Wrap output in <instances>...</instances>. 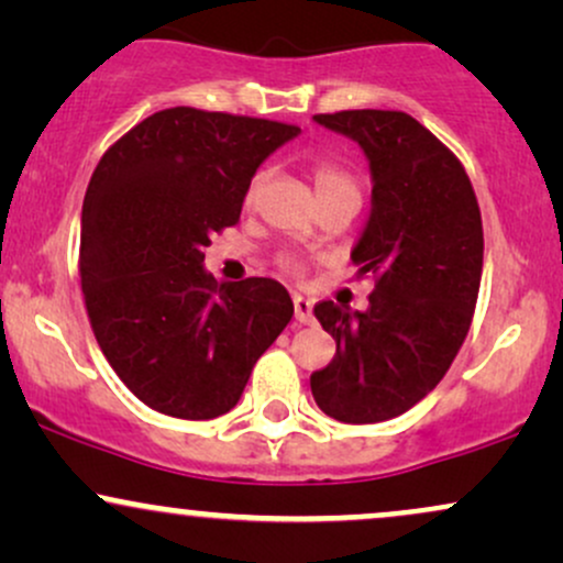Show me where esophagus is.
Listing matches in <instances>:
<instances>
[{"mask_svg": "<svg viewBox=\"0 0 563 563\" xmlns=\"http://www.w3.org/2000/svg\"><path fill=\"white\" fill-rule=\"evenodd\" d=\"M294 312H296V322H301V325H309V322H314L312 301L303 299V296H294Z\"/></svg>", "mask_w": 563, "mask_h": 563, "instance_id": "34e87169", "label": "esophagus"}]
</instances>
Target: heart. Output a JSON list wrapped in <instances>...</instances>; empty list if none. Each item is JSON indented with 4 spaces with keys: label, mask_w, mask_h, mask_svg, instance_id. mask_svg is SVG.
Segmentation results:
<instances>
[{
    "label": "heart",
    "mask_w": 563,
    "mask_h": 563,
    "mask_svg": "<svg viewBox=\"0 0 563 563\" xmlns=\"http://www.w3.org/2000/svg\"><path fill=\"white\" fill-rule=\"evenodd\" d=\"M309 172H312L314 190H318L320 198H325V196H357L360 198L357 179H354V174L349 172L346 166L335 164V161L320 158L309 166ZM262 183H264V172H256L254 177L249 179V185H245V196H243L245 206L254 203L256 196H260V190H262ZM275 264H277V269L288 277L303 275V260L299 254H294V251H280V254L275 256Z\"/></svg>",
    "instance_id": "b5f03b06"
}]
</instances>
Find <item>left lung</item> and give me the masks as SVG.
Returning <instances> with one entry per match:
<instances>
[{
    "label": "left lung",
    "mask_w": 563,
    "mask_h": 563,
    "mask_svg": "<svg viewBox=\"0 0 563 563\" xmlns=\"http://www.w3.org/2000/svg\"><path fill=\"white\" fill-rule=\"evenodd\" d=\"M314 121L371 161L373 211L352 262L376 288L367 312L314 303L335 357L309 384L335 421H389L434 389L466 341L482 283L479 203L455 153L412 115L367 108Z\"/></svg>",
    "instance_id": "left-lung-1"
}]
</instances>
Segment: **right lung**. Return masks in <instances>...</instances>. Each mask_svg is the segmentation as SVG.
I'll list each match as a JSON object with an SVG mask.
<instances>
[{"label":"right lung","instance_id":"1","mask_svg":"<svg viewBox=\"0 0 563 563\" xmlns=\"http://www.w3.org/2000/svg\"><path fill=\"white\" fill-rule=\"evenodd\" d=\"M296 134L283 121L166 108L115 140L89 179L79 249L89 322L115 376L164 416L232 410L294 318L280 283L219 286L203 251L235 228L249 179Z\"/></svg>","mask_w":563,"mask_h":563}]
</instances>
